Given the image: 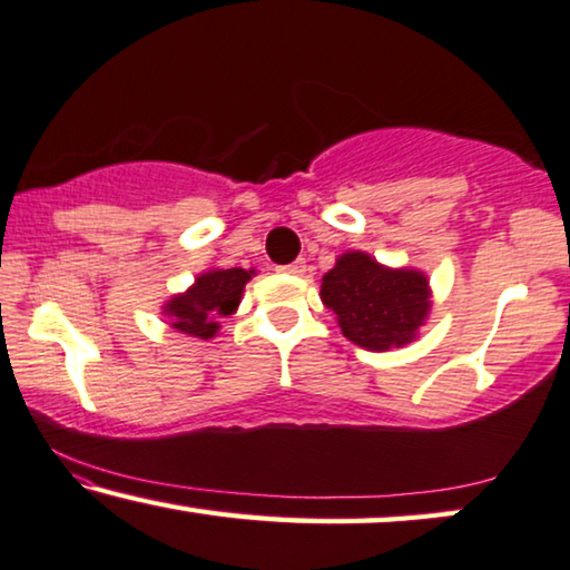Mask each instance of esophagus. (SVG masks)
Segmentation results:
<instances>
[{
	"mask_svg": "<svg viewBox=\"0 0 570 570\" xmlns=\"http://www.w3.org/2000/svg\"><path fill=\"white\" fill-rule=\"evenodd\" d=\"M278 271H284V274H288V276H302L304 271H307V263H304V258H299V261L288 263V266H282Z\"/></svg>",
	"mask_w": 570,
	"mask_h": 570,
	"instance_id": "esophagus-1",
	"label": "esophagus"
}]
</instances>
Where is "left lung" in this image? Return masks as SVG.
Wrapping results in <instances>:
<instances>
[{"label":"left lung","mask_w":570,"mask_h":570,"mask_svg":"<svg viewBox=\"0 0 570 570\" xmlns=\"http://www.w3.org/2000/svg\"><path fill=\"white\" fill-rule=\"evenodd\" d=\"M320 299L341 333L366 351L403 348L419 338L431 315L429 276L390 268L364 250H346L323 276Z\"/></svg>","instance_id":"1"}]
</instances>
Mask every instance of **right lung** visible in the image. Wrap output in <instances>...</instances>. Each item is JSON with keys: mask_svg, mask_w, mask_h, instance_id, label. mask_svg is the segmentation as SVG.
<instances>
[{"mask_svg": "<svg viewBox=\"0 0 570 570\" xmlns=\"http://www.w3.org/2000/svg\"><path fill=\"white\" fill-rule=\"evenodd\" d=\"M255 268H208L196 276L186 292L173 294L163 304L165 323L183 335L212 341L222 327V317L235 315L243 302L245 284Z\"/></svg>", "mask_w": 570, "mask_h": 570, "instance_id": "right-lung-1", "label": "right lung"}]
</instances>
